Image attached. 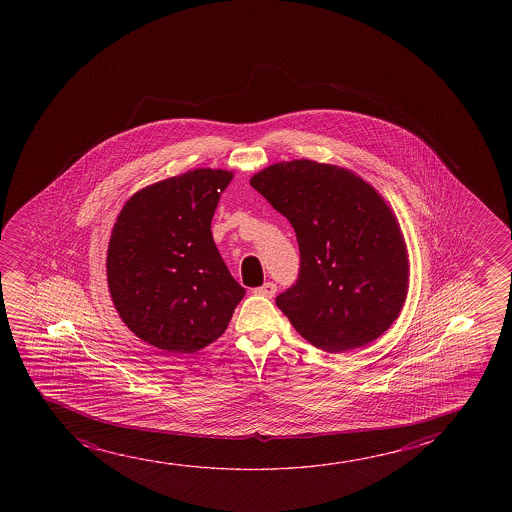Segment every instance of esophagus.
<instances>
[{"label": "esophagus", "instance_id": "esophagus-1", "mask_svg": "<svg viewBox=\"0 0 512 512\" xmlns=\"http://www.w3.org/2000/svg\"><path fill=\"white\" fill-rule=\"evenodd\" d=\"M253 292H255L257 295H262V297H269V299H271V297L276 294V285L269 281V283H264L262 287L255 288Z\"/></svg>", "mask_w": 512, "mask_h": 512}]
</instances>
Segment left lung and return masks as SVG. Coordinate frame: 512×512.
<instances>
[{
  "instance_id": "8db88e82",
  "label": "left lung",
  "mask_w": 512,
  "mask_h": 512,
  "mask_svg": "<svg viewBox=\"0 0 512 512\" xmlns=\"http://www.w3.org/2000/svg\"><path fill=\"white\" fill-rule=\"evenodd\" d=\"M294 227L301 271L276 297L306 341L329 353L362 348L399 318L409 255L392 208L351 169L295 159L250 178Z\"/></svg>"
}]
</instances>
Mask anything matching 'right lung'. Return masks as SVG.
Wrapping results in <instances>:
<instances>
[{
	"instance_id": "right-lung-1",
	"label": "right lung",
	"mask_w": 512,
	"mask_h": 512,
	"mask_svg": "<svg viewBox=\"0 0 512 512\" xmlns=\"http://www.w3.org/2000/svg\"><path fill=\"white\" fill-rule=\"evenodd\" d=\"M232 171L197 168L127 199L113 224L106 280L129 330L168 353L217 341L245 288L218 253L211 218Z\"/></svg>"
}]
</instances>
